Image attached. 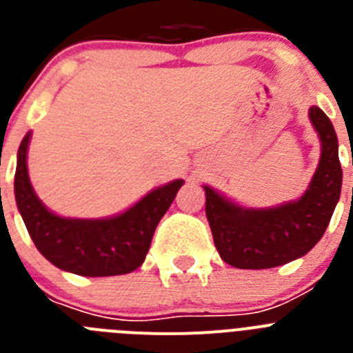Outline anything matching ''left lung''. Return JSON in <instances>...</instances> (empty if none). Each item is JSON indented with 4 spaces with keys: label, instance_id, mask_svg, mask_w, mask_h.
Listing matches in <instances>:
<instances>
[{
    "label": "left lung",
    "instance_id": "1",
    "mask_svg": "<svg viewBox=\"0 0 353 353\" xmlns=\"http://www.w3.org/2000/svg\"><path fill=\"white\" fill-rule=\"evenodd\" d=\"M310 120L322 154L310 185L299 199L276 207L251 208L203 185L205 212L219 256L236 269H272L304 256L322 239L341 194L343 171L338 136L316 105Z\"/></svg>",
    "mask_w": 353,
    "mask_h": 353
}]
</instances>
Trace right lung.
I'll return each mask as SVG.
<instances>
[{"label": "right lung", "instance_id": "right-lung-1", "mask_svg": "<svg viewBox=\"0 0 353 353\" xmlns=\"http://www.w3.org/2000/svg\"><path fill=\"white\" fill-rule=\"evenodd\" d=\"M30 139L31 132H28L19 146L14 192L28 233L42 256L65 272L86 277L120 276L141 267L155 228L183 180L157 187L125 212L111 217H61L49 210L33 191L28 174Z\"/></svg>", "mask_w": 353, "mask_h": 353}]
</instances>
